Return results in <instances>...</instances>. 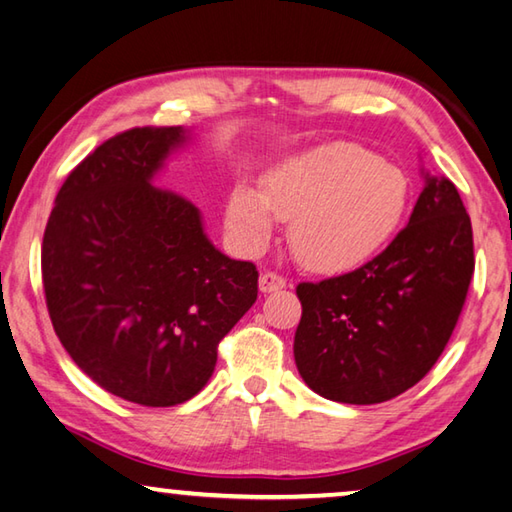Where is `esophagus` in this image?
<instances>
[{
	"label": "esophagus",
	"instance_id": "34e87169",
	"mask_svg": "<svg viewBox=\"0 0 512 512\" xmlns=\"http://www.w3.org/2000/svg\"><path fill=\"white\" fill-rule=\"evenodd\" d=\"M286 288V280L282 275H277L273 271H266L259 275V291L262 293H275V291H282Z\"/></svg>",
	"mask_w": 512,
	"mask_h": 512
}]
</instances>
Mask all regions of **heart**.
Returning a JSON list of instances; mask_svg holds the SVG:
<instances>
[{"label": "heart", "mask_w": 512, "mask_h": 512, "mask_svg": "<svg viewBox=\"0 0 512 512\" xmlns=\"http://www.w3.org/2000/svg\"><path fill=\"white\" fill-rule=\"evenodd\" d=\"M410 183L392 163L356 143H329L284 161L264 188L237 183L228 230L246 250L271 241L277 219H291V248L313 271H347L374 257L401 228Z\"/></svg>", "instance_id": "heart-1"}]
</instances>
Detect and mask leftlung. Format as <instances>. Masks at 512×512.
I'll return each mask as SVG.
<instances>
[{
	"mask_svg": "<svg viewBox=\"0 0 512 512\" xmlns=\"http://www.w3.org/2000/svg\"><path fill=\"white\" fill-rule=\"evenodd\" d=\"M425 176L410 224L365 266L297 284L293 353L329 401L374 405L407 392L439 360L475 273L472 226L457 188Z\"/></svg>",
	"mask_w": 512,
	"mask_h": 512,
	"instance_id": "8db88e82",
	"label": "left lung"
}]
</instances>
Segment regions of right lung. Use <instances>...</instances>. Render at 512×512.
Instances as JSON below:
<instances>
[{"instance_id": "right-lung-1", "label": "right lung", "mask_w": 512, "mask_h": 512, "mask_svg": "<svg viewBox=\"0 0 512 512\" xmlns=\"http://www.w3.org/2000/svg\"><path fill=\"white\" fill-rule=\"evenodd\" d=\"M183 127H134L62 183L42 241L46 306L62 347L102 389L172 407L199 394L221 338L257 300V268L212 246L201 212L156 188Z\"/></svg>"}]
</instances>
